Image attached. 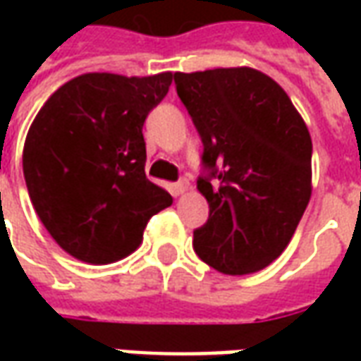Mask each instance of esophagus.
<instances>
[{
  "instance_id": "esophagus-1",
  "label": "esophagus",
  "mask_w": 361,
  "mask_h": 361,
  "mask_svg": "<svg viewBox=\"0 0 361 361\" xmlns=\"http://www.w3.org/2000/svg\"><path fill=\"white\" fill-rule=\"evenodd\" d=\"M188 189H189V181L185 180V178H181L180 181H176V183H172V193L176 197L183 195V193H185Z\"/></svg>"
}]
</instances>
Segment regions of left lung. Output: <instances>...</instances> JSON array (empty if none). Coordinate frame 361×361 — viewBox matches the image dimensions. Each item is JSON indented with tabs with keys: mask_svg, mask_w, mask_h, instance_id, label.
<instances>
[{
	"mask_svg": "<svg viewBox=\"0 0 361 361\" xmlns=\"http://www.w3.org/2000/svg\"><path fill=\"white\" fill-rule=\"evenodd\" d=\"M203 142L197 189L209 220L193 250L224 274H247L284 251L311 197V137L292 100L251 67L173 75Z\"/></svg>",
	"mask_w": 361,
	"mask_h": 361,
	"instance_id": "1",
	"label": "left lung"
}]
</instances>
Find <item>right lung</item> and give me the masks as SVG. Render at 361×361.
Segmentation results:
<instances>
[{
  "instance_id": "obj_1",
  "label": "right lung",
  "mask_w": 361,
  "mask_h": 361,
  "mask_svg": "<svg viewBox=\"0 0 361 361\" xmlns=\"http://www.w3.org/2000/svg\"><path fill=\"white\" fill-rule=\"evenodd\" d=\"M172 73H85L59 87L28 129L23 172L38 219L61 250L90 265L133 253L172 204L147 180L142 126Z\"/></svg>"
}]
</instances>
